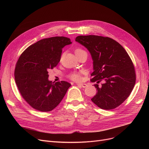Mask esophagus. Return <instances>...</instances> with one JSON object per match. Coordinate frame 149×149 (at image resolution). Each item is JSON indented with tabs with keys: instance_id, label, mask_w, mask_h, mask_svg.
I'll use <instances>...</instances> for the list:
<instances>
[{
	"instance_id": "obj_1",
	"label": "esophagus",
	"mask_w": 149,
	"mask_h": 149,
	"mask_svg": "<svg viewBox=\"0 0 149 149\" xmlns=\"http://www.w3.org/2000/svg\"><path fill=\"white\" fill-rule=\"evenodd\" d=\"M77 85L78 86H80L82 88H86L88 86V84H86V83H77Z\"/></svg>"
}]
</instances>
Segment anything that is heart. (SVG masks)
Wrapping results in <instances>:
<instances>
[{"label":"heart","mask_w":149,"mask_h":149,"mask_svg":"<svg viewBox=\"0 0 149 149\" xmlns=\"http://www.w3.org/2000/svg\"><path fill=\"white\" fill-rule=\"evenodd\" d=\"M84 51L81 49L78 48L76 49L75 50V53L77 54V53H80L81 52H83ZM69 78L71 80L75 81H80L81 80V72H72V74H70V75H69Z\"/></svg>","instance_id":"obj_1"}]
</instances>
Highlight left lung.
<instances>
[{"label":"left lung","instance_id":"left-lung-1","mask_svg":"<svg viewBox=\"0 0 149 149\" xmlns=\"http://www.w3.org/2000/svg\"><path fill=\"white\" fill-rule=\"evenodd\" d=\"M75 41L88 49L93 60L91 82L99 83L91 100L98 107L111 110L121 104L130 95L136 81L135 68L129 54L113 39L99 36H79Z\"/></svg>","mask_w":149,"mask_h":149}]
</instances>
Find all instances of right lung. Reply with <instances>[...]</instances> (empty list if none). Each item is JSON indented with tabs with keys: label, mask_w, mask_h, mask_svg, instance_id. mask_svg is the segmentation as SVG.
Wrapping results in <instances>:
<instances>
[{
	"label": "right lung",
	"mask_w": 149,
	"mask_h": 149,
	"mask_svg": "<svg viewBox=\"0 0 149 149\" xmlns=\"http://www.w3.org/2000/svg\"><path fill=\"white\" fill-rule=\"evenodd\" d=\"M71 43L65 37L46 38L29 46L20 56L14 71L15 83L23 98L36 110L52 111L71 86L65 81L52 83L48 72L60 61L62 48Z\"/></svg>",
	"instance_id": "right-lung-1"
}]
</instances>
